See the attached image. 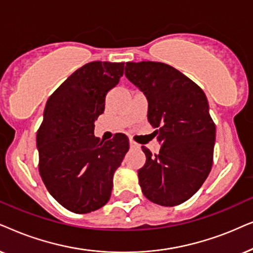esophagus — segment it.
I'll return each mask as SVG.
<instances>
[{"label":"esophagus","mask_w":253,"mask_h":253,"mask_svg":"<svg viewBox=\"0 0 253 253\" xmlns=\"http://www.w3.org/2000/svg\"><path fill=\"white\" fill-rule=\"evenodd\" d=\"M129 147L132 148V149H139V148H140V144H139V143H136L135 141L129 140Z\"/></svg>","instance_id":"obj_1"}]
</instances>
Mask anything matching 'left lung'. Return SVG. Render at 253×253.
I'll return each instance as SVG.
<instances>
[{
	"label": "left lung",
	"instance_id": "left-lung-1",
	"mask_svg": "<svg viewBox=\"0 0 253 253\" xmlns=\"http://www.w3.org/2000/svg\"><path fill=\"white\" fill-rule=\"evenodd\" d=\"M125 75L148 100V121L161 143L160 154L146 147L137 171L142 193L161 206L190 199L213 166L215 124L207 97L179 70L162 62H127Z\"/></svg>",
	"mask_w": 253,
	"mask_h": 253
}]
</instances>
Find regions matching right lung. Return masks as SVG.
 Instances as JSON below:
<instances>
[{"label": "right lung", "instance_id": "add662e5", "mask_svg": "<svg viewBox=\"0 0 253 253\" xmlns=\"http://www.w3.org/2000/svg\"><path fill=\"white\" fill-rule=\"evenodd\" d=\"M125 62L93 61L74 72L47 100L37 132L39 172L50 195L70 211L85 214L110 200L113 174L129 149L123 133L100 141L95 121Z\"/></svg>", "mask_w": 253, "mask_h": 253}]
</instances>
